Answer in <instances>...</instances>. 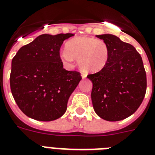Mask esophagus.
<instances>
[{
  "mask_svg": "<svg viewBox=\"0 0 155 155\" xmlns=\"http://www.w3.org/2000/svg\"><path fill=\"white\" fill-rule=\"evenodd\" d=\"M81 75H82V78H86L87 77V73L86 72H84V71H82L81 72Z\"/></svg>",
  "mask_w": 155,
  "mask_h": 155,
  "instance_id": "esophagus-1",
  "label": "esophagus"
}]
</instances>
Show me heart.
Segmentation results:
<instances>
[{
    "mask_svg": "<svg viewBox=\"0 0 155 155\" xmlns=\"http://www.w3.org/2000/svg\"><path fill=\"white\" fill-rule=\"evenodd\" d=\"M66 49L61 53L64 63L71 64L74 58L84 71H97L106 65L110 49L102 40L92 37H77L66 43Z\"/></svg>",
    "mask_w": 155,
    "mask_h": 155,
    "instance_id": "heart-1",
    "label": "heart"
}]
</instances>
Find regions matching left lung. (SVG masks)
<instances>
[{
  "label": "left lung",
  "mask_w": 155,
  "mask_h": 155,
  "mask_svg": "<svg viewBox=\"0 0 155 155\" xmlns=\"http://www.w3.org/2000/svg\"><path fill=\"white\" fill-rule=\"evenodd\" d=\"M107 44L106 65L87 77L92 81L94 110L102 119L118 121L133 114L147 91V75L140 54L133 45L113 35H97Z\"/></svg>",
  "instance_id": "obj_1"
}]
</instances>
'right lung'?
<instances>
[{
    "label": "right lung",
    "instance_id": "add662e5",
    "mask_svg": "<svg viewBox=\"0 0 155 155\" xmlns=\"http://www.w3.org/2000/svg\"><path fill=\"white\" fill-rule=\"evenodd\" d=\"M73 34L41 35L23 45L12 61L10 87L23 114L37 120L51 121L67 110L68 98L82 76L63 68L60 49Z\"/></svg>",
    "mask_w": 155,
    "mask_h": 155
}]
</instances>
